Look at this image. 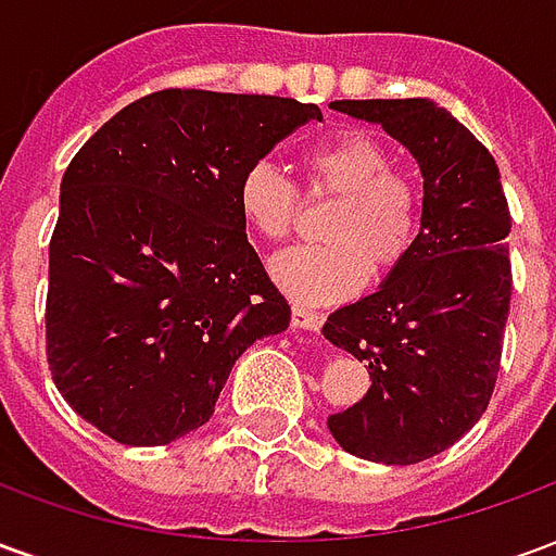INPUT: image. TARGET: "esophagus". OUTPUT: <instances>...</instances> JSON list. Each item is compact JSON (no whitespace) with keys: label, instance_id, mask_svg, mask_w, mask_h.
Returning a JSON list of instances; mask_svg holds the SVG:
<instances>
[{"label":"esophagus","instance_id":"obj_1","mask_svg":"<svg viewBox=\"0 0 556 556\" xmlns=\"http://www.w3.org/2000/svg\"><path fill=\"white\" fill-rule=\"evenodd\" d=\"M291 325L303 327V330H321L325 315L313 313V309H303V306H294V309H291Z\"/></svg>","mask_w":556,"mask_h":556}]
</instances>
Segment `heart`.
<instances>
[{"label":"heart","mask_w":556,"mask_h":556,"mask_svg":"<svg viewBox=\"0 0 556 556\" xmlns=\"http://www.w3.org/2000/svg\"><path fill=\"white\" fill-rule=\"evenodd\" d=\"M313 195H337L318 235L270 262V277L301 303H333L361 289L369 267L375 277L393 274L419 241L422 190L393 169V154L369 134H337L303 151ZM238 211L265 241H282L301 214V193L291 178L258 160L238 178Z\"/></svg>","instance_id":"1"}]
</instances>
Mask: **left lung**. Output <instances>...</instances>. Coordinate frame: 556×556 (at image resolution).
Masks as SVG:
<instances>
[{
  "label": "left lung",
  "instance_id": "left-lung-1",
  "mask_svg": "<svg viewBox=\"0 0 556 556\" xmlns=\"http://www.w3.org/2000/svg\"><path fill=\"white\" fill-rule=\"evenodd\" d=\"M381 125L422 172V229L384 286L325 321L333 345L366 361V396L327 426L351 455L417 465L473 429L497 384L513 298L501 172L465 125L426 98L333 101Z\"/></svg>",
  "mask_w": 556,
  "mask_h": 556
}]
</instances>
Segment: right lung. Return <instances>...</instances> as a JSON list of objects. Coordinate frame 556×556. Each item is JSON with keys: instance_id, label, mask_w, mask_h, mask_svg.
<instances>
[{"instance_id": "add662e5", "label": "right lung", "mask_w": 556, "mask_h": 556, "mask_svg": "<svg viewBox=\"0 0 556 556\" xmlns=\"http://www.w3.org/2000/svg\"><path fill=\"white\" fill-rule=\"evenodd\" d=\"M318 118L274 94L163 89L127 103L62 178L47 361L71 408L127 446L205 426L231 366L291 306L247 241L238 178Z\"/></svg>"}]
</instances>
